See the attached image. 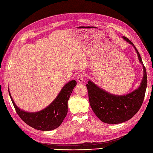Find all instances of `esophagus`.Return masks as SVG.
I'll list each match as a JSON object with an SVG mask.
<instances>
[{
  "label": "esophagus",
  "instance_id": "34e87169",
  "mask_svg": "<svg viewBox=\"0 0 153 153\" xmlns=\"http://www.w3.org/2000/svg\"><path fill=\"white\" fill-rule=\"evenodd\" d=\"M84 75L83 74H79L77 76L76 79L79 82H82L84 80Z\"/></svg>",
  "mask_w": 153,
  "mask_h": 153
}]
</instances>
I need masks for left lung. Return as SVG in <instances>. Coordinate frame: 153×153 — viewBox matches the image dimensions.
I'll return each instance as SVG.
<instances>
[{"label": "left lung", "instance_id": "8db88e82", "mask_svg": "<svg viewBox=\"0 0 153 153\" xmlns=\"http://www.w3.org/2000/svg\"><path fill=\"white\" fill-rule=\"evenodd\" d=\"M123 38L134 46L143 65L144 76L139 88L127 95L117 96L100 89L90 80L86 84L89 104L94 114L101 121L110 124L126 122L137 114L143 103L148 82L146 68L138 50L127 38Z\"/></svg>", "mask_w": 153, "mask_h": 153}]
</instances>
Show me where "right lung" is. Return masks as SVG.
Listing matches in <instances>:
<instances>
[{"instance_id": "right-lung-1", "label": "right lung", "mask_w": 153, "mask_h": 153, "mask_svg": "<svg viewBox=\"0 0 153 153\" xmlns=\"http://www.w3.org/2000/svg\"><path fill=\"white\" fill-rule=\"evenodd\" d=\"M76 84L75 80L67 83L52 103L44 110L35 113L26 112L19 109L14 103L9 91V94L16 113L21 120L28 126L39 131H52L60 126L66 117L68 100Z\"/></svg>"}]
</instances>
